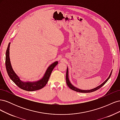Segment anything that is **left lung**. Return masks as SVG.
<instances>
[{
    "label": "left lung",
    "instance_id": "1",
    "mask_svg": "<svg viewBox=\"0 0 120 120\" xmlns=\"http://www.w3.org/2000/svg\"><path fill=\"white\" fill-rule=\"evenodd\" d=\"M112 71L111 72L110 75L109 76V77L108 78V79H106V81H105L103 83H101V84L100 86H98L96 87V88L93 89L92 90H81L79 89H78L77 88H76V87L74 86L73 85H72L71 83L70 80H69V79H68V68L67 67V72H66V82H67V84L68 86L70 88L71 90H74L75 91H76L77 92H79V93H91L95 91V90H98V89H99L100 88H101V86H103L105 83L107 82L109 80V79H110L111 75H112Z\"/></svg>",
    "mask_w": 120,
    "mask_h": 120
}]
</instances>
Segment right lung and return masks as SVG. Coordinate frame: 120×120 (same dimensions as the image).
I'll return each instance as SVG.
<instances>
[{
	"mask_svg": "<svg viewBox=\"0 0 120 120\" xmlns=\"http://www.w3.org/2000/svg\"><path fill=\"white\" fill-rule=\"evenodd\" d=\"M10 42L8 43V45L6 52V57H5V66L8 75L10 79L15 83V84L20 88L27 91H34L43 88L48 82L50 75H51L53 69L58 64V61H56L52 63L46 71L45 75L43 78L37 82H25L20 80L19 78L14 71L11 64L10 57H9V47Z\"/></svg>",
	"mask_w": 120,
	"mask_h": 120,
	"instance_id": "1",
	"label": "right lung"
}]
</instances>
